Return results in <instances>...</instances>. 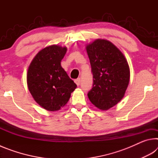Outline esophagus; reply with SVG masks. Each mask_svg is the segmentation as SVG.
<instances>
[{
    "instance_id": "1",
    "label": "esophagus",
    "mask_w": 158,
    "mask_h": 158,
    "mask_svg": "<svg viewBox=\"0 0 158 158\" xmlns=\"http://www.w3.org/2000/svg\"><path fill=\"white\" fill-rule=\"evenodd\" d=\"M74 81H75L76 84H77V85H80V83H81V79H76Z\"/></svg>"
}]
</instances>
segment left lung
<instances>
[{
  "label": "left lung",
  "instance_id": "left-lung-1",
  "mask_svg": "<svg viewBox=\"0 0 158 158\" xmlns=\"http://www.w3.org/2000/svg\"><path fill=\"white\" fill-rule=\"evenodd\" d=\"M85 49L93 77L88 97L99 109L108 110L124 97L130 82L129 65L123 53L106 40H95Z\"/></svg>",
  "mask_w": 158,
  "mask_h": 158
}]
</instances>
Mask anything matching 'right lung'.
Returning <instances> with one entry per match:
<instances>
[{"mask_svg": "<svg viewBox=\"0 0 158 158\" xmlns=\"http://www.w3.org/2000/svg\"><path fill=\"white\" fill-rule=\"evenodd\" d=\"M66 52V47L58 44L44 47L28 67L26 79L29 91L35 101L47 111L60 110L77 88L61 66Z\"/></svg>", "mask_w": 158, "mask_h": 158, "instance_id": "add662e5", "label": "right lung"}]
</instances>
